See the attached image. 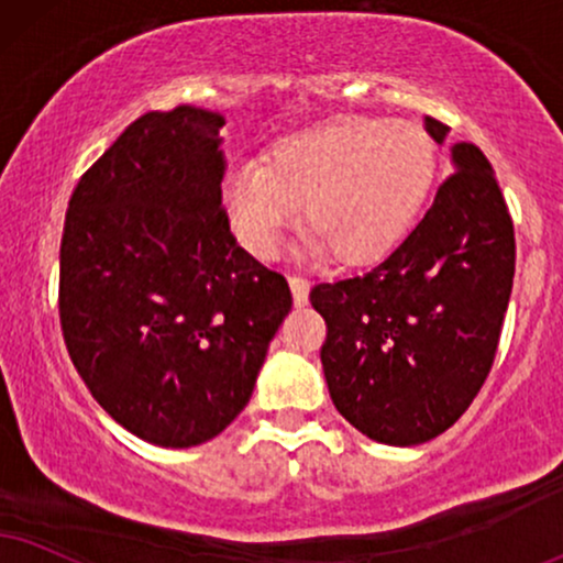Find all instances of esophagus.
Instances as JSON below:
<instances>
[{
    "instance_id": "esophagus-1",
    "label": "esophagus",
    "mask_w": 563,
    "mask_h": 563,
    "mask_svg": "<svg viewBox=\"0 0 563 563\" xmlns=\"http://www.w3.org/2000/svg\"><path fill=\"white\" fill-rule=\"evenodd\" d=\"M289 289H292V297H295V305H308V297H310V282L302 279V276H289Z\"/></svg>"
}]
</instances>
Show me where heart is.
Masks as SVG:
<instances>
[{"mask_svg":"<svg viewBox=\"0 0 563 563\" xmlns=\"http://www.w3.org/2000/svg\"><path fill=\"white\" fill-rule=\"evenodd\" d=\"M435 162V145L418 124L339 117L282 137L266 166H232L221 198L242 245L258 258L279 250L305 203V224L313 229L305 250L367 266L418 221Z\"/></svg>","mask_w":563,"mask_h":563,"instance_id":"obj_1","label":"heart"}]
</instances>
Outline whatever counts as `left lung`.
I'll return each instance as SVG.
<instances>
[{
    "mask_svg": "<svg viewBox=\"0 0 563 563\" xmlns=\"http://www.w3.org/2000/svg\"><path fill=\"white\" fill-rule=\"evenodd\" d=\"M435 143L449 128L426 117ZM451 175L378 266L316 284L334 407L367 439L418 446L454 426L494 365L515 284V224L488 158L451 145Z\"/></svg>",
    "mask_w": 563,
    "mask_h": 563,
    "instance_id": "8db88e82",
    "label": "left lung"
}]
</instances>
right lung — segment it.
Masks as SVG:
<instances>
[{"label":"right lung","mask_w":563,"mask_h":563,"mask_svg":"<svg viewBox=\"0 0 563 563\" xmlns=\"http://www.w3.org/2000/svg\"><path fill=\"white\" fill-rule=\"evenodd\" d=\"M224 117L148 112L80 177L59 247V321L93 399L166 449L211 441L253 397L289 284L221 208Z\"/></svg>","instance_id":"right-lung-1"}]
</instances>
